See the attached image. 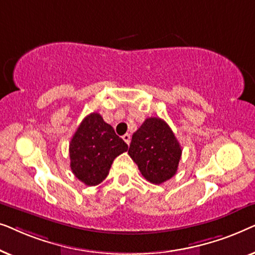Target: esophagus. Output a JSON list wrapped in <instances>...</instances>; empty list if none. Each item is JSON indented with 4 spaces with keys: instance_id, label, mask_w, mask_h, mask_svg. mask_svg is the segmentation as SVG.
Segmentation results:
<instances>
[{
    "instance_id": "esophagus-1",
    "label": "esophagus",
    "mask_w": 255,
    "mask_h": 255,
    "mask_svg": "<svg viewBox=\"0 0 255 255\" xmlns=\"http://www.w3.org/2000/svg\"><path fill=\"white\" fill-rule=\"evenodd\" d=\"M123 140L128 145V144H130V141H131V135L128 134V133H125V134L123 135Z\"/></svg>"
}]
</instances>
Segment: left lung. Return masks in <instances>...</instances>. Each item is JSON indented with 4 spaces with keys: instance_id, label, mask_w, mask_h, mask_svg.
Wrapping results in <instances>:
<instances>
[{
    "instance_id": "8db88e82",
    "label": "left lung",
    "mask_w": 255,
    "mask_h": 255,
    "mask_svg": "<svg viewBox=\"0 0 255 255\" xmlns=\"http://www.w3.org/2000/svg\"><path fill=\"white\" fill-rule=\"evenodd\" d=\"M128 153L146 180L161 184L176 174L182 149L165 121L149 117L132 135Z\"/></svg>"
}]
</instances>
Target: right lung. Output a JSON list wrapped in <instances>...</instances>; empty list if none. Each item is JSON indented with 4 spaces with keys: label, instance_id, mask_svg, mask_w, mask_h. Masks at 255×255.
<instances>
[{
    "label": "right lung",
    "instance_id": "obj_1",
    "mask_svg": "<svg viewBox=\"0 0 255 255\" xmlns=\"http://www.w3.org/2000/svg\"><path fill=\"white\" fill-rule=\"evenodd\" d=\"M127 151L128 144L113 127L93 113L83 118L69 142L71 169L87 186H97L108 176L115 158Z\"/></svg>",
    "mask_w": 255,
    "mask_h": 255
}]
</instances>
